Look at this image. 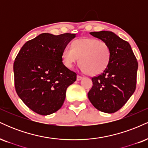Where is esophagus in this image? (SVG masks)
Segmentation results:
<instances>
[{
  "instance_id": "1",
  "label": "esophagus",
  "mask_w": 148,
  "mask_h": 148,
  "mask_svg": "<svg viewBox=\"0 0 148 148\" xmlns=\"http://www.w3.org/2000/svg\"><path fill=\"white\" fill-rule=\"evenodd\" d=\"M82 79H83L82 76H81L79 75H77V76H76V80H77V81H81Z\"/></svg>"
}]
</instances>
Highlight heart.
I'll return each instance as SVG.
<instances>
[{
  "label": "heart",
  "mask_w": 148,
  "mask_h": 148,
  "mask_svg": "<svg viewBox=\"0 0 148 148\" xmlns=\"http://www.w3.org/2000/svg\"><path fill=\"white\" fill-rule=\"evenodd\" d=\"M62 58L64 65L69 68L79 60L82 70L88 75L95 76L106 69L109 63L111 51L102 40L83 37L73 42L72 48L66 46L62 50Z\"/></svg>",
  "instance_id": "b5f03b06"
}]
</instances>
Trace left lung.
<instances>
[{"instance_id": "8db88e82", "label": "left lung", "mask_w": 148, "mask_h": 148, "mask_svg": "<svg viewBox=\"0 0 148 148\" xmlns=\"http://www.w3.org/2000/svg\"><path fill=\"white\" fill-rule=\"evenodd\" d=\"M90 34L108 45L111 58L106 69L92 78V87L88 93V99L99 111L115 113L135 91L138 62L130 44L113 32L102 30Z\"/></svg>"}]
</instances>
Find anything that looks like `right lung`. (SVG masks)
<instances>
[{
	"label": "right lung",
	"mask_w": 148,
	"mask_h": 148,
	"mask_svg": "<svg viewBox=\"0 0 148 148\" xmlns=\"http://www.w3.org/2000/svg\"><path fill=\"white\" fill-rule=\"evenodd\" d=\"M76 34L42 33L25 42L14 62L18 96L40 115L55 113L63 104L66 90L76 74L62 62V50Z\"/></svg>",
	"instance_id": "obj_1"
}]
</instances>
